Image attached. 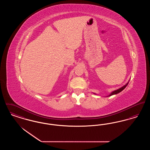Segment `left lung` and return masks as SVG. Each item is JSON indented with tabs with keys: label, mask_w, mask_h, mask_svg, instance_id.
<instances>
[{
	"label": "left lung",
	"mask_w": 150,
	"mask_h": 150,
	"mask_svg": "<svg viewBox=\"0 0 150 150\" xmlns=\"http://www.w3.org/2000/svg\"><path fill=\"white\" fill-rule=\"evenodd\" d=\"M128 83H128L126 85H125L124 86L121 87V88H120V89H117V90H116V91H114L113 92H112L111 94L109 96H112V95H114V94H117V93H120V92H121L122 90H124V89L126 88V86H128Z\"/></svg>",
	"instance_id": "left-lung-1"
}]
</instances>
